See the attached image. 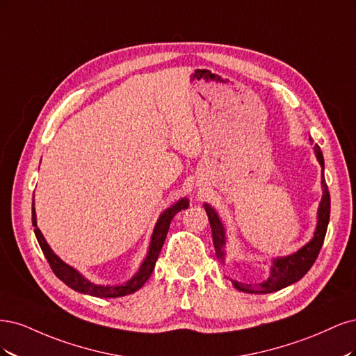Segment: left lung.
I'll list each match as a JSON object with an SVG mask.
<instances>
[{
    "instance_id": "obj_1",
    "label": "left lung",
    "mask_w": 356,
    "mask_h": 356,
    "mask_svg": "<svg viewBox=\"0 0 356 356\" xmlns=\"http://www.w3.org/2000/svg\"><path fill=\"white\" fill-rule=\"evenodd\" d=\"M314 149H315L316 159L324 171L323 152H321L318 145H315ZM321 183H323V200H321V202H319L318 223H316L314 238L309 241L306 245H303L299 251H296V253H293L290 256H285V257L273 259V265L270 268V277L266 281H263L261 284L251 285V284H241V282L231 280L235 289H238L239 291H244V293H251V294L273 293V291L285 289V286H289L299 280H302L307 273V270L312 268V265L319 254V250L324 244L327 226L330 222V192H328V186L325 183L324 173H323V176H321ZM204 209H205V211H207L209 222L211 226L216 256L223 263L225 261V244H226L225 227L219 219V214L216 213L214 209H211L209 204H204Z\"/></svg>"
}]
</instances>
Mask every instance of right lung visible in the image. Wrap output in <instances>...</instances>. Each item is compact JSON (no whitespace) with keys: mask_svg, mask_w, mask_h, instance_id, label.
Wrapping results in <instances>:
<instances>
[{"mask_svg":"<svg viewBox=\"0 0 356 356\" xmlns=\"http://www.w3.org/2000/svg\"><path fill=\"white\" fill-rule=\"evenodd\" d=\"M188 205H189L188 198H181L176 204L171 205L170 209H167L161 216H159V219L154 229L152 238H151V245H149L147 256L143 260L139 272H137L131 280H129L127 282L121 284V285H97V284L90 282L78 270H75L70 265H66L63 260L57 257L53 253L50 245L47 244V241L44 239L41 231L37 226V216H35V209L33 207H32V225L35 226L33 232H35V236L38 239V244L42 250V253H44L45 259H47L49 265L57 278L63 281L67 286H71L72 290H75L78 293L100 297V299H108V297H122V296L131 294V293L139 290L140 286H143V284L149 280V277H151V273L155 268L156 259L159 256V251H161V248H163L171 220H173V217L179 211L188 209Z\"/></svg>","mask_w":356,"mask_h":356,"instance_id":"right-lung-1","label":"right lung"}]
</instances>
